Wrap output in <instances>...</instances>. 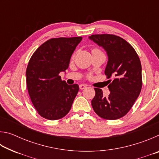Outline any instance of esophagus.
<instances>
[{
	"label": "esophagus",
	"mask_w": 159,
	"mask_h": 159,
	"mask_svg": "<svg viewBox=\"0 0 159 159\" xmlns=\"http://www.w3.org/2000/svg\"><path fill=\"white\" fill-rule=\"evenodd\" d=\"M86 87H87V85H85V84H80V85H79V88H80V90L85 89V88Z\"/></svg>",
	"instance_id": "obj_1"
}]
</instances>
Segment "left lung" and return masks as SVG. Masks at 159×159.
I'll use <instances>...</instances> for the list:
<instances>
[{
    "label": "left lung",
    "instance_id": "obj_1",
    "mask_svg": "<svg viewBox=\"0 0 159 159\" xmlns=\"http://www.w3.org/2000/svg\"><path fill=\"white\" fill-rule=\"evenodd\" d=\"M102 46L108 55L104 73L109 80L110 94L104 97L99 88L91 101L94 111L107 120L121 118L130 111L138 98L142 86V66L133 46L122 38L113 34H95L89 37Z\"/></svg>",
    "mask_w": 159,
    "mask_h": 159
}]
</instances>
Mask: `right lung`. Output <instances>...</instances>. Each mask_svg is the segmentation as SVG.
<instances>
[{
	"mask_svg": "<svg viewBox=\"0 0 159 159\" xmlns=\"http://www.w3.org/2000/svg\"><path fill=\"white\" fill-rule=\"evenodd\" d=\"M82 37L55 38L35 51L26 71L29 97L40 116L54 120L68 114L79 92L77 84L68 85L60 73L68 69L70 59Z\"/></svg>",
	"mask_w": 159,
	"mask_h": 159,
	"instance_id": "add662e5",
	"label": "right lung"
}]
</instances>
